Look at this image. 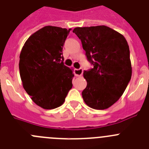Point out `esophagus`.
<instances>
[{"label":"esophagus","mask_w":149,"mask_h":149,"mask_svg":"<svg viewBox=\"0 0 149 149\" xmlns=\"http://www.w3.org/2000/svg\"><path fill=\"white\" fill-rule=\"evenodd\" d=\"M83 69H77L74 70V74H75L77 77H80V76H82V74H83Z\"/></svg>","instance_id":"1"}]
</instances>
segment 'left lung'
I'll return each instance as SVG.
<instances>
[{"label":"left lung","instance_id":"left-lung-1","mask_svg":"<svg viewBox=\"0 0 149 149\" xmlns=\"http://www.w3.org/2000/svg\"><path fill=\"white\" fill-rule=\"evenodd\" d=\"M73 33L93 65L83 72L87 81L82 92L83 100L95 110L107 109L119 100L131 80L128 43L122 34L105 25L77 27Z\"/></svg>","mask_w":149,"mask_h":149}]
</instances>
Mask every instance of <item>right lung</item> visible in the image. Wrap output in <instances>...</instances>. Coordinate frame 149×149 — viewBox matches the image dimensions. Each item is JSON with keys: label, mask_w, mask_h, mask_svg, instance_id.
<instances>
[{"label": "right lung", "mask_w": 149, "mask_h": 149, "mask_svg": "<svg viewBox=\"0 0 149 149\" xmlns=\"http://www.w3.org/2000/svg\"><path fill=\"white\" fill-rule=\"evenodd\" d=\"M70 29L45 26L31 35L19 55L22 86L35 104L46 110L63 104L72 88L73 69L63 64V50Z\"/></svg>", "instance_id": "obj_1"}]
</instances>
